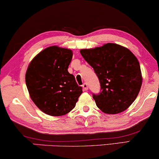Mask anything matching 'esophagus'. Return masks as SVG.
<instances>
[{
  "label": "esophagus",
  "mask_w": 159,
  "mask_h": 159,
  "mask_svg": "<svg viewBox=\"0 0 159 159\" xmlns=\"http://www.w3.org/2000/svg\"><path fill=\"white\" fill-rule=\"evenodd\" d=\"M82 88H83L84 90H88V84H87L86 83H84L83 84H82Z\"/></svg>",
  "instance_id": "34e87169"
}]
</instances>
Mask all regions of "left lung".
<instances>
[{
    "label": "left lung",
    "mask_w": 159,
    "mask_h": 159,
    "mask_svg": "<svg viewBox=\"0 0 159 159\" xmlns=\"http://www.w3.org/2000/svg\"><path fill=\"white\" fill-rule=\"evenodd\" d=\"M80 53L93 67L101 91L93 94L98 107L108 114L125 111L134 101L142 85L138 58L126 48L114 43L82 49Z\"/></svg>",
    "instance_id": "left-lung-1"
}]
</instances>
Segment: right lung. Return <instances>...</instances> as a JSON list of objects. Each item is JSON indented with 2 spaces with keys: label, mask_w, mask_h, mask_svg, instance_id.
I'll return each mask as SVG.
<instances>
[{
  "label": "right lung",
  "mask_w": 159,
  "mask_h": 159,
  "mask_svg": "<svg viewBox=\"0 0 159 159\" xmlns=\"http://www.w3.org/2000/svg\"><path fill=\"white\" fill-rule=\"evenodd\" d=\"M72 51L57 46L47 48L30 62L25 80L34 104L45 114L62 116L75 107L82 93L68 67Z\"/></svg>",
  "instance_id": "add662e5"
}]
</instances>
